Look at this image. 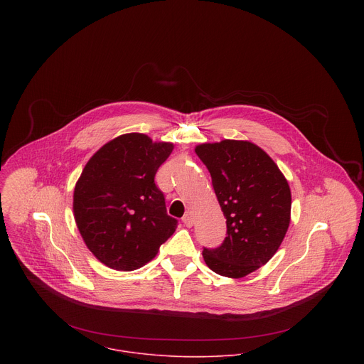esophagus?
Wrapping results in <instances>:
<instances>
[{
  "instance_id": "esophagus-1",
  "label": "esophagus",
  "mask_w": 364,
  "mask_h": 364,
  "mask_svg": "<svg viewBox=\"0 0 364 364\" xmlns=\"http://www.w3.org/2000/svg\"><path fill=\"white\" fill-rule=\"evenodd\" d=\"M182 221H183V224H185L186 227H192V225H193V218H192V215H191L189 213L182 217Z\"/></svg>"
}]
</instances>
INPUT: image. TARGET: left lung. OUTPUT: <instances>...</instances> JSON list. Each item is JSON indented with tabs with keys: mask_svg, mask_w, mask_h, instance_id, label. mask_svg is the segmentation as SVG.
Segmentation results:
<instances>
[{
	"mask_svg": "<svg viewBox=\"0 0 364 364\" xmlns=\"http://www.w3.org/2000/svg\"><path fill=\"white\" fill-rule=\"evenodd\" d=\"M195 151L208 166L227 220V237L217 248H203V258L217 274L244 277L276 254L287 232L289 183L273 159L250 141L224 140Z\"/></svg>",
	"mask_w": 364,
	"mask_h": 364,
	"instance_id": "left-lung-1",
	"label": "left lung"
}]
</instances>
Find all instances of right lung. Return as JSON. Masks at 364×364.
<instances>
[{
	"mask_svg": "<svg viewBox=\"0 0 364 364\" xmlns=\"http://www.w3.org/2000/svg\"><path fill=\"white\" fill-rule=\"evenodd\" d=\"M173 146L140 133L123 134L97 151L74 189V217L88 250L116 270H134L153 259L173 234L156 185L159 165Z\"/></svg>",
	"mask_w": 364,
	"mask_h": 364,
	"instance_id": "obj_1",
	"label": "right lung"
}]
</instances>
